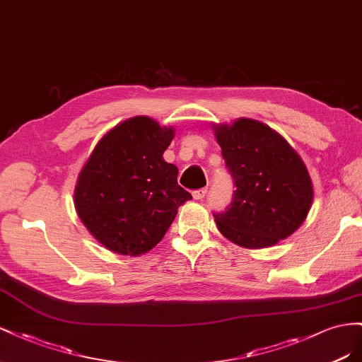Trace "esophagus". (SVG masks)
<instances>
[{"instance_id": "obj_1", "label": "esophagus", "mask_w": 362, "mask_h": 362, "mask_svg": "<svg viewBox=\"0 0 362 362\" xmlns=\"http://www.w3.org/2000/svg\"><path fill=\"white\" fill-rule=\"evenodd\" d=\"M206 194H208V189L202 188V189L194 191V192H192V197H194V200H203V199L206 197Z\"/></svg>"}]
</instances>
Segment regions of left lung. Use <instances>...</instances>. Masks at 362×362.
Wrapping results in <instances>:
<instances>
[{
    "label": "left lung",
    "mask_w": 362,
    "mask_h": 362,
    "mask_svg": "<svg viewBox=\"0 0 362 362\" xmlns=\"http://www.w3.org/2000/svg\"><path fill=\"white\" fill-rule=\"evenodd\" d=\"M212 130L236 187L230 208L214 214L223 236L245 249H265L293 235L314 200L302 158L261 121L238 118Z\"/></svg>",
    "instance_id": "8db88e82"
}]
</instances>
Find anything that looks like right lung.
<instances>
[{"mask_svg": "<svg viewBox=\"0 0 362 362\" xmlns=\"http://www.w3.org/2000/svg\"><path fill=\"white\" fill-rule=\"evenodd\" d=\"M174 138L148 117H133L103 136L80 170L74 204L89 233L107 250L139 256L167 233L179 206L192 195L179 170L163 160Z\"/></svg>", "mask_w": 362, "mask_h": 362, "instance_id": "obj_1", "label": "right lung"}]
</instances>
